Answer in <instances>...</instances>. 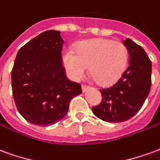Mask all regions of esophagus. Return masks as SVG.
<instances>
[{
  "label": "esophagus",
  "mask_w": 160,
  "mask_h": 160,
  "mask_svg": "<svg viewBox=\"0 0 160 160\" xmlns=\"http://www.w3.org/2000/svg\"><path fill=\"white\" fill-rule=\"evenodd\" d=\"M88 88H89V87H88V86H85V85H82V91L83 92V93H85V92L88 90Z\"/></svg>",
  "instance_id": "1"
}]
</instances>
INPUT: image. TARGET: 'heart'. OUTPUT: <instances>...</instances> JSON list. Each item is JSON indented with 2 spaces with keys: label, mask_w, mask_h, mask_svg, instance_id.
Listing matches in <instances>:
<instances>
[{
  "label": "heart",
  "mask_w": 160,
  "mask_h": 160,
  "mask_svg": "<svg viewBox=\"0 0 160 160\" xmlns=\"http://www.w3.org/2000/svg\"><path fill=\"white\" fill-rule=\"evenodd\" d=\"M63 66L73 81L83 78L89 71L99 84L109 86L122 77L128 64V49L122 42L107 38L82 41L77 48L62 51Z\"/></svg>",
  "instance_id": "heart-1"
}]
</instances>
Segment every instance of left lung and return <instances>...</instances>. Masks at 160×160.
I'll list each match as a JSON object with an SVG mask.
<instances>
[{"label": "left lung", "instance_id": "obj_1", "mask_svg": "<svg viewBox=\"0 0 160 160\" xmlns=\"http://www.w3.org/2000/svg\"><path fill=\"white\" fill-rule=\"evenodd\" d=\"M123 43L129 52V66L113 86L101 89V103L92 108L96 117L110 123L124 122L136 115L151 88L152 62L145 50L129 38Z\"/></svg>", "mask_w": 160, "mask_h": 160}]
</instances>
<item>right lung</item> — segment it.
<instances>
[{"label": "right lung", "instance_id": "obj_1", "mask_svg": "<svg viewBox=\"0 0 160 160\" xmlns=\"http://www.w3.org/2000/svg\"><path fill=\"white\" fill-rule=\"evenodd\" d=\"M60 32L44 31L18 50L12 88L19 113L31 123L49 126L65 117L81 85L70 81L62 66Z\"/></svg>", "mask_w": 160, "mask_h": 160}]
</instances>
